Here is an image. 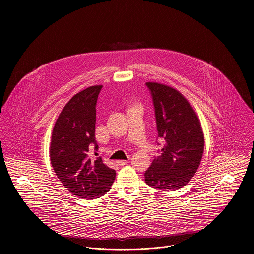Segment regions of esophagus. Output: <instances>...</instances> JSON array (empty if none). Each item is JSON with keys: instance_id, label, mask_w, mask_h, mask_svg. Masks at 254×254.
I'll list each match as a JSON object with an SVG mask.
<instances>
[{"instance_id": "34e87169", "label": "esophagus", "mask_w": 254, "mask_h": 254, "mask_svg": "<svg viewBox=\"0 0 254 254\" xmlns=\"http://www.w3.org/2000/svg\"><path fill=\"white\" fill-rule=\"evenodd\" d=\"M127 162H128L127 160H119V161H117V165H118L119 167H123V166L127 165Z\"/></svg>"}]
</instances>
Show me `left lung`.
<instances>
[{"instance_id":"left-lung-1","label":"left lung","mask_w":254,"mask_h":254,"mask_svg":"<svg viewBox=\"0 0 254 254\" xmlns=\"http://www.w3.org/2000/svg\"><path fill=\"white\" fill-rule=\"evenodd\" d=\"M157 121L158 136L164 140L161 156L144 172V181L163 191L187 185L197 172L204 153L200 120L185 96L158 82H147Z\"/></svg>"}]
</instances>
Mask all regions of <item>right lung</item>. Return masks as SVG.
Masks as SVG:
<instances>
[{"label": "right lung", "instance_id": "right-lung-1", "mask_svg": "<svg viewBox=\"0 0 254 254\" xmlns=\"http://www.w3.org/2000/svg\"><path fill=\"white\" fill-rule=\"evenodd\" d=\"M102 85L89 86L65 104L54 125L50 143V161L62 185L83 199H96L110 191L116 171L101 158L91 160L95 140V105Z\"/></svg>", "mask_w": 254, "mask_h": 254}]
</instances>
